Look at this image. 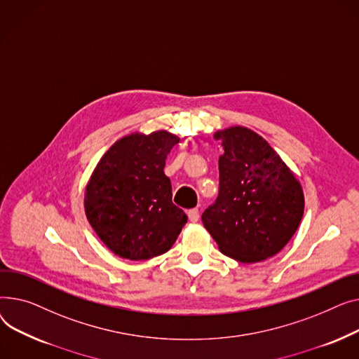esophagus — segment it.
<instances>
[{
  "label": "esophagus",
  "instance_id": "34e87169",
  "mask_svg": "<svg viewBox=\"0 0 359 359\" xmlns=\"http://www.w3.org/2000/svg\"><path fill=\"white\" fill-rule=\"evenodd\" d=\"M188 219H189V222H193V223H196V222H198L200 220V213H198V210L197 208H191V210H188Z\"/></svg>",
  "mask_w": 359,
  "mask_h": 359
}]
</instances>
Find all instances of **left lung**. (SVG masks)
I'll use <instances>...</instances> for the list:
<instances>
[{
    "instance_id": "8db88e82",
    "label": "left lung",
    "mask_w": 359,
    "mask_h": 359,
    "mask_svg": "<svg viewBox=\"0 0 359 359\" xmlns=\"http://www.w3.org/2000/svg\"><path fill=\"white\" fill-rule=\"evenodd\" d=\"M219 196L201 216L222 254L243 264L265 261L288 243L304 213L299 180L258 133L233 126L215 133Z\"/></svg>"
}]
</instances>
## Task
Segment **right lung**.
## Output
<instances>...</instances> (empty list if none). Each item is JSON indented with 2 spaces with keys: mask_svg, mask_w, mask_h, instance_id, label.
Segmentation results:
<instances>
[{
  "mask_svg": "<svg viewBox=\"0 0 359 359\" xmlns=\"http://www.w3.org/2000/svg\"><path fill=\"white\" fill-rule=\"evenodd\" d=\"M178 142L166 130L132 133L97 163L83 207L98 238L120 258L142 261L165 254L187 223L163 172L165 159Z\"/></svg>",
  "mask_w": 359,
  "mask_h": 359,
  "instance_id": "1",
  "label": "right lung"
}]
</instances>
